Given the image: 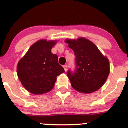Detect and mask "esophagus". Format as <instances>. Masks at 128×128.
Instances as JSON below:
<instances>
[{
    "instance_id": "esophagus-1",
    "label": "esophagus",
    "mask_w": 128,
    "mask_h": 128,
    "mask_svg": "<svg viewBox=\"0 0 128 128\" xmlns=\"http://www.w3.org/2000/svg\"><path fill=\"white\" fill-rule=\"evenodd\" d=\"M63 67H64V70H65V71L66 72L67 70V65H64V66H63Z\"/></svg>"
}]
</instances>
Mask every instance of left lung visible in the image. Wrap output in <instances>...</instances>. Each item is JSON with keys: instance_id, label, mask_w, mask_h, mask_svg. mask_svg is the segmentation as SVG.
I'll use <instances>...</instances> for the list:
<instances>
[{"instance_id": "8db88e82", "label": "left lung", "mask_w": 128, "mask_h": 128, "mask_svg": "<svg viewBox=\"0 0 128 128\" xmlns=\"http://www.w3.org/2000/svg\"><path fill=\"white\" fill-rule=\"evenodd\" d=\"M66 43L76 56L75 69L67 72L74 90L82 93H90L100 88L110 73V63L96 46L88 40H67Z\"/></svg>"}]
</instances>
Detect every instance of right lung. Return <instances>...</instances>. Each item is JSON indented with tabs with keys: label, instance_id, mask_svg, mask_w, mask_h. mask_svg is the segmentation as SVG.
<instances>
[{
	"label": "right lung",
	"instance_id": "right-lung-1",
	"mask_svg": "<svg viewBox=\"0 0 128 128\" xmlns=\"http://www.w3.org/2000/svg\"><path fill=\"white\" fill-rule=\"evenodd\" d=\"M55 42L42 40L34 44L17 65V74L23 86L31 93L41 94L52 90L56 77L65 72L51 49Z\"/></svg>",
	"mask_w": 128,
	"mask_h": 128
}]
</instances>
